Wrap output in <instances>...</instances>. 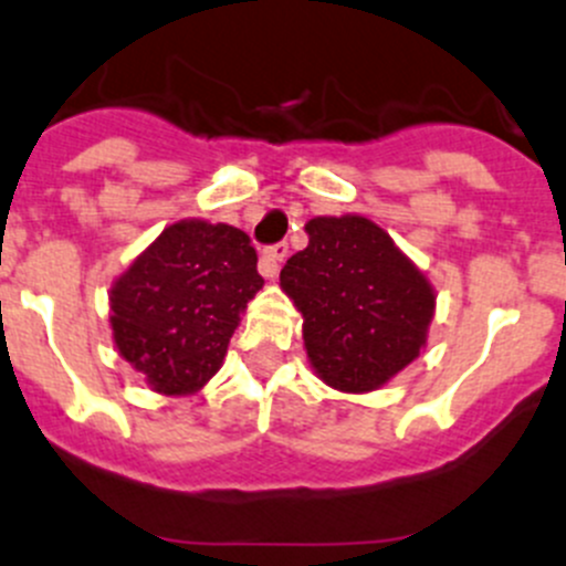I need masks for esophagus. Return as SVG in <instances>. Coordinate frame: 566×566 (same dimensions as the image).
<instances>
[{"instance_id":"1","label":"esophagus","mask_w":566,"mask_h":566,"mask_svg":"<svg viewBox=\"0 0 566 566\" xmlns=\"http://www.w3.org/2000/svg\"><path fill=\"white\" fill-rule=\"evenodd\" d=\"M285 259H289V244L285 242L266 248L264 253H261V272H264V277H275Z\"/></svg>"}]
</instances>
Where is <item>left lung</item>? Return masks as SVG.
Wrapping results in <instances>:
<instances>
[{"instance_id": "8db88e82", "label": "left lung", "mask_w": 566, "mask_h": 566, "mask_svg": "<svg viewBox=\"0 0 566 566\" xmlns=\"http://www.w3.org/2000/svg\"><path fill=\"white\" fill-rule=\"evenodd\" d=\"M305 231L281 289L302 313L307 360L344 394L382 388L427 346L432 283L368 217H313Z\"/></svg>"}]
</instances>
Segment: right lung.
I'll use <instances>...</instances> for the list:
<instances>
[{
    "mask_svg": "<svg viewBox=\"0 0 566 566\" xmlns=\"http://www.w3.org/2000/svg\"><path fill=\"white\" fill-rule=\"evenodd\" d=\"M261 285L248 233L226 222H172L112 283V338L150 390L198 394L220 371Z\"/></svg>",
    "mask_w": 566,
    "mask_h": 566,
    "instance_id": "obj_1",
    "label": "right lung"
}]
</instances>
